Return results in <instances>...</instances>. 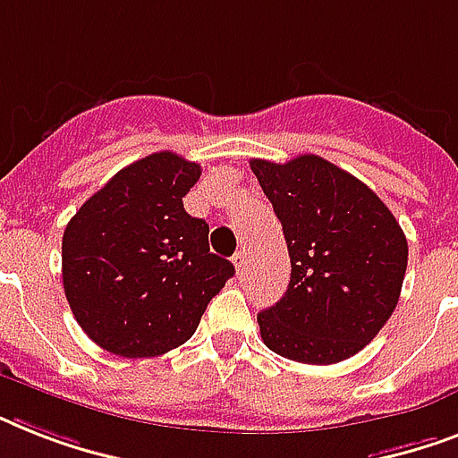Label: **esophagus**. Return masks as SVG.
Segmentation results:
<instances>
[{
	"label": "esophagus",
	"instance_id": "esophagus-1",
	"mask_svg": "<svg viewBox=\"0 0 458 458\" xmlns=\"http://www.w3.org/2000/svg\"><path fill=\"white\" fill-rule=\"evenodd\" d=\"M233 266L237 268V273H242L244 268H247V251L244 250L235 251V257H233Z\"/></svg>",
	"mask_w": 458,
	"mask_h": 458
}]
</instances>
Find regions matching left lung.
<instances>
[{"instance_id":"left-lung-1","label":"left lung","mask_w":458,"mask_h":458,"mask_svg":"<svg viewBox=\"0 0 458 458\" xmlns=\"http://www.w3.org/2000/svg\"><path fill=\"white\" fill-rule=\"evenodd\" d=\"M250 165L293 264L283 300L257 316L261 340L293 361H344L397 306L409 259L404 230L369 185L316 154Z\"/></svg>"}]
</instances>
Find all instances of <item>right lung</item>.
I'll return each mask as SVG.
<instances>
[{"label":"right lung","mask_w":458,"mask_h":458,"mask_svg":"<svg viewBox=\"0 0 458 458\" xmlns=\"http://www.w3.org/2000/svg\"><path fill=\"white\" fill-rule=\"evenodd\" d=\"M201 168L157 152L118 171L68 221L64 293L92 342L125 359L185 344L207 304L235 276L208 250V225L182 197Z\"/></svg>","instance_id":"obj_1"}]
</instances>
